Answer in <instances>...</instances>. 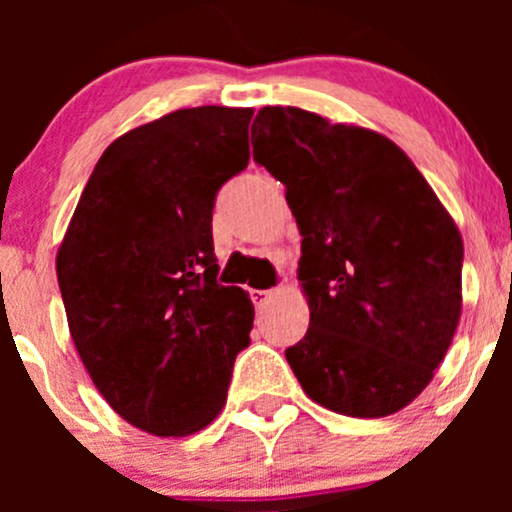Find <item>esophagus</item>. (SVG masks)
<instances>
[{"mask_svg":"<svg viewBox=\"0 0 512 512\" xmlns=\"http://www.w3.org/2000/svg\"><path fill=\"white\" fill-rule=\"evenodd\" d=\"M250 297H252V302H255V307L262 309L272 297H275V289H252Z\"/></svg>","mask_w":512,"mask_h":512,"instance_id":"esophagus-1","label":"esophagus"}]
</instances>
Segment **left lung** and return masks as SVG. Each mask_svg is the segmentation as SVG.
<instances>
[{
	"label": "left lung",
	"instance_id": "obj_1",
	"mask_svg": "<svg viewBox=\"0 0 512 512\" xmlns=\"http://www.w3.org/2000/svg\"><path fill=\"white\" fill-rule=\"evenodd\" d=\"M252 158L287 188L309 329L285 356L304 394L391 416L433 379L461 319L463 240L411 158L381 133L265 106Z\"/></svg>",
	"mask_w": 512,
	"mask_h": 512
}]
</instances>
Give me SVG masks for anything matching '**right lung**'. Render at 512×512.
Here are the masks:
<instances>
[{
  "mask_svg": "<svg viewBox=\"0 0 512 512\" xmlns=\"http://www.w3.org/2000/svg\"><path fill=\"white\" fill-rule=\"evenodd\" d=\"M252 108H180L98 158L56 252L69 332L113 411L190 436L223 411L255 307L218 282L213 205L247 168Z\"/></svg>",
  "mask_w": 512,
  "mask_h": 512,
  "instance_id": "1",
  "label": "right lung"
}]
</instances>
